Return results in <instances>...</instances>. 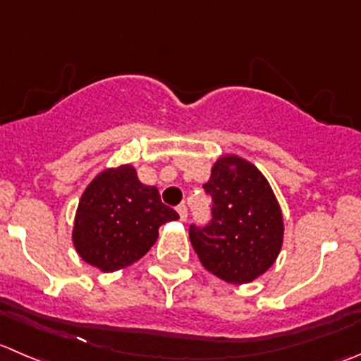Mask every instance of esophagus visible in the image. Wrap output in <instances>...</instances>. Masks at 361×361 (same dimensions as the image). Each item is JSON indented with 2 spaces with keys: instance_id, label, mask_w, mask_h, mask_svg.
I'll return each mask as SVG.
<instances>
[{
  "instance_id": "obj_1",
  "label": "esophagus",
  "mask_w": 361,
  "mask_h": 361,
  "mask_svg": "<svg viewBox=\"0 0 361 361\" xmlns=\"http://www.w3.org/2000/svg\"><path fill=\"white\" fill-rule=\"evenodd\" d=\"M178 213H180V219L181 220H187V215H188V209H187V206L185 204H180L178 206Z\"/></svg>"
}]
</instances>
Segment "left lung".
Returning <instances> with one entry per match:
<instances>
[{"mask_svg": "<svg viewBox=\"0 0 361 361\" xmlns=\"http://www.w3.org/2000/svg\"><path fill=\"white\" fill-rule=\"evenodd\" d=\"M212 219L192 224V247L202 266L229 284H247L274 264L282 247L281 206L261 171L240 157H222L202 185Z\"/></svg>", "mask_w": 361, "mask_h": 361, "instance_id": "8db88e82", "label": "left lung"}]
</instances>
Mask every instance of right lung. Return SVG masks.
<instances>
[{
	"mask_svg": "<svg viewBox=\"0 0 361 361\" xmlns=\"http://www.w3.org/2000/svg\"><path fill=\"white\" fill-rule=\"evenodd\" d=\"M176 219L159 190L137 180L134 167L107 169L80 197L73 245L87 264L116 271L141 259L159 238V227Z\"/></svg>",
	"mask_w": 361,
	"mask_h": 361,
	"instance_id": "obj_1",
	"label": "right lung"
}]
</instances>
